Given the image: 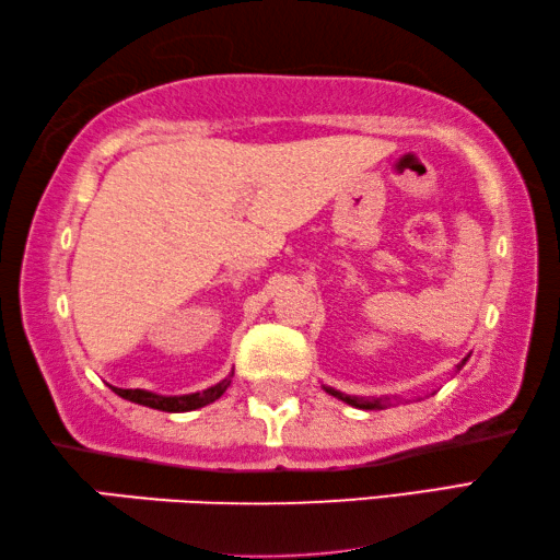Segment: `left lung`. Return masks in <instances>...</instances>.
Listing matches in <instances>:
<instances>
[{"label":"left lung","instance_id":"1","mask_svg":"<svg viewBox=\"0 0 560 560\" xmlns=\"http://www.w3.org/2000/svg\"><path fill=\"white\" fill-rule=\"evenodd\" d=\"M466 364V360L462 362V366ZM329 394H335L337 399H342V401H347V405H352V407H360V409H382L384 407V401L382 399H362V397H350V394H342V392H335V389H329V387H325Z\"/></svg>","mask_w":560,"mask_h":560}]
</instances>
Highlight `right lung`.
Returning a JSON list of instances; mask_svg holds the SVG:
<instances>
[{"mask_svg": "<svg viewBox=\"0 0 560 560\" xmlns=\"http://www.w3.org/2000/svg\"><path fill=\"white\" fill-rule=\"evenodd\" d=\"M228 380L218 382L215 387H210L206 392H196V394H183V397H161V394L153 392H143V389H116L118 397H124L128 401H136V405L151 407V409H161V411H190V409H200L215 401L220 394L228 389Z\"/></svg>", "mask_w": 560, "mask_h": 560, "instance_id": "1", "label": "right lung"}]
</instances>
